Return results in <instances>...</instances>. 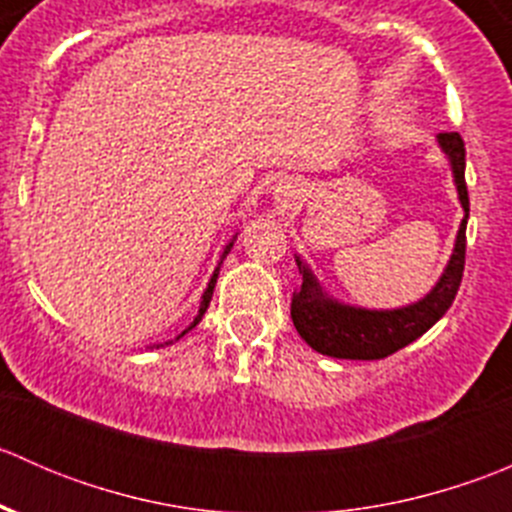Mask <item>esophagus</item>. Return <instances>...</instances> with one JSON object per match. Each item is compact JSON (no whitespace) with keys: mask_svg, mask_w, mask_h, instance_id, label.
I'll return each instance as SVG.
<instances>
[{"mask_svg":"<svg viewBox=\"0 0 512 512\" xmlns=\"http://www.w3.org/2000/svg\"><path fill=\"white\" fill-rule=\"evenodd\" d=\"M272 198H275L280 210H294L304 200V188L297 180H282L275 188V193H272Z\"/></svg>","mask_w":512,"mask_h":512,"instance_id":"obj_1","label":"esophagus"}]
</instances>
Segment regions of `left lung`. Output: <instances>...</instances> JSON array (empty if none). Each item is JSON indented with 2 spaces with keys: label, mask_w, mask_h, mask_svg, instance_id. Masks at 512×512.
Returning <instances> with one entry per match:
<instances>
[{
  "label": "left lung",
  "mask_w": 512,
  "mask_h": 512,
  "mask_svg": "<svg viewBox=\"0 0 512 512\" xmlns=\"http://www.w3.org/2000/svg\"><path fill=\"white\" fill-rule=\"evenodd\" d=\"M436 141L451 163L458 200L466 213L458 227L456 245H453L446 270L431 287V292L418 302L396 309H366L334 299L317 280V275L309 270L307 262L294 255L302 285L292 294V322L299 337L314 352L334 356V359H384L426 334L456 299L463 265H466V225L468 208H471L466 188V146L458 133H438Z\"/></svg>",
  "instance_id": "1"
}]
</instances>
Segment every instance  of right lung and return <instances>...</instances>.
Returning <instances> with one entry per match:
<instances>
[{"instance_id":"1","label":"right lung","mask_w":512,"mask_h":512,"mask_svg":"<svg viewBox=\"0 0 512 512\" xmlns=\"http://www.w3.org/2000/svg\"><path fill=\"white\" fill-rule=\"evenodd\" d=\"M237 237V235H235ZM235 237H232L230 242H227L225 245V250H223V255H220V262H218V267H215V272H213V277H210V282H208V287H205V292H203V297H200V309H198V317L193 319V322H190V327L188 329H183V332L178 334V337L175 339H170V342H163V344H153L151 349H160V347H168V344H173V342H178L180 337H185V334L190 332V329L193 327H198L200 324V319H203V314L208 312V307H210V299H213V289H215V282H218V275H220V265H223V260L227 257V252L232 250V245H235Z\"/></svg>"}]
</instances>
